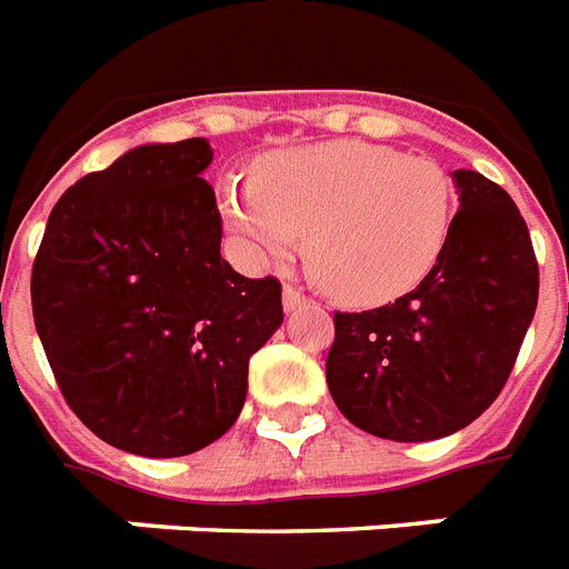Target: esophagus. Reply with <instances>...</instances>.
Returning a JSON list of instances; mask_svg holds the SVG:
<instances>
[{"mask_svg":"<svg viewBox=\"0 0 569 569\" xmlns=\"http://www.w3.org/2000/svg\"><path fill=\"white\" fill-rule=\"evenodd\" d=\"M281 296H284V311H296V308H302L308 302V296L299 288H293V284H284V293Z\"/></svg>","mask_w":569,"mask_h":569,"instance_id":"34e87169","label":"esophagus"}]
</instances>
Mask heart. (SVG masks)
<instances>
[{
  "label": "heart",
  "mask_w": 569,
  "mask_h": 569,
  "mask_svg": "<svg viewBox=\"0 0 569 569\" xmlns=\"http://www.w3.org/2000/svg\"><path fill=\"white\" fill-rule=\"evenodd\" d=\"M220 209L256 258L293 256L351 305L396 302L433 273L453 227V182L439 162L372 142L281 150L256 180H227Z\"/></svg>",
  "instance_id": "1"
}]
</instances>
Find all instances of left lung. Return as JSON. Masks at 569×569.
I'll list each match as a JSON object with an SVG mask.
<instances>
[{"instance_id":"1","label":"left lung","mask_w":569,"mask_h":569,"mask_svg":"<svg viewBox=\"0 0 569 569\" xmlns=\"http://www.w3.org/2000/svg\"><path fill=\"white\" fill-rule=\"evenodd\" d=\"M459 211L433 273L392 305L335 313L326 380L340 412L392 442L457 433L495 403L538 305L527 220L497 182L453 171Z\"/></svg>"}]
</instances>
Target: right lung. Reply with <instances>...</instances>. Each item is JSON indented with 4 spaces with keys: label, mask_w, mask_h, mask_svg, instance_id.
Wrapping results in <instances>:
<instances>
[{
    "label": "right lung",
    "mask_w": 569,
    "mask_h": 569,
    "mask_svg": "<svg viewBox=\"0 0 569 569\" xmlns=\"http://www.w3.org/2000/svg\"><path fill=\"white\" fill-rule=\"evenodd\" d=\"M206 139L142 144L51 209L31 308L66 403L112 448L186 457L234 425L250 358L281 326L279 279L220 258Z\"/></svg>",
    "instance_id": "right-lung-1"
}]
</instances>
